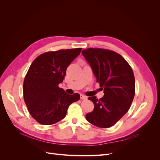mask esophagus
<instances>
[{
  "instance_id": "esophagus-1",
  "label": "esophagus",
  "mask_w": 160,
  "mask_h": 160,
  "mask_svg": "<svg viewBox=\"0 0 160 160\" xmlns=\"http://www.w3.org/2000/svg\"><path fill=\"white\" fill-rule=\"evenodd\" d=\"M80 99H87V97L86 96H85V95H82V94H81L80 95Z\"/></svg>"
}]
</instances>
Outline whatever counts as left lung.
I'll list each match as a JSON object with an SVG mask.
<instances>
[{
	"instance_id": "1",
	"label": "left lung",
	"mask_w": 160,
	"mask_h": 160,
	"mask_svg": "<svg viewBox=\"0 0 160 160\" xmlns=\"http://www.w3.org/2000/svg\"><path fill=\"white\" fill-rule=\"evenodd\" d=\"M82 54L104 93L99 99L95 96L88 98L95 108L86 115V119L98 128H110L128 112L132 103L135 90L133 70L127 61L113 51L89 48Z\"/></svg>"
}]
</instances>
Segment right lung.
<instances>
[{
	"label": "right lung",
	"instance_id": "right-lung-1",
	"mask_svg": "<svg viewBox=\"0 0 160 160\" xmlns=\"http://www.w3.org/2000/svg\"><path fill=\"white\" fill-rule=\"evenodd\" d=\"M82 48L48 51L33 61L23 83V97L28 112L38 123L52 125L63 119L69 106L80 99L60 88L66 70Z\"/></svg>",
	"mask_w": 160,
	"mask_h": 160
}]
</instances>
